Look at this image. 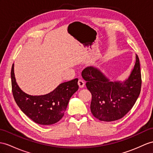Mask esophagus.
Segmentation results:
<instances>
[{
    "label": "esophagus",
    "instance_id": "obj_1",
    "mask_svg": "<svg viewBox=\"0 0 153 153\" xmlns=\"http://www.w3.org/2000/svg\"><path fill=\"white\" fill-rule=\"evenodd\" d=\"M78 84H79L80 88H82L84 87V85H85V82L82 79H79V82H78Z\"/></svg>",
    "mask_w": 153,
    "mask_h": 153
}]
</instances>
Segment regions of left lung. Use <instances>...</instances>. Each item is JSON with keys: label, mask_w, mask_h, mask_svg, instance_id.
<instances>
[{"label": "left lung", "mask_w": 153, "mask_h": 153, "mask_svg": "<svg viewBox=\"0 0 153 153\" xmlns=\"http://www.w3.org/2000/svg\"><path fill=\"white\" fill-rule=\"evenodd\" d=\"M91 92L90 108L94 116L100 121L110 122L120 120L132 109L141 91V76L140 59L136 62L127 79L110 81L99 69L87 67L82 72Z\"/></svg>", "instance_id": "obj_1"}]
</instances>
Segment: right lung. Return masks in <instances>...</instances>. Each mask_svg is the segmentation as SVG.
<instances>
[{
  "mask_svg": "<svg viewBox=\"0 0 153 153\" xmlns=\"http://www.w3.org/2000/svg\"><path fill=\"white\" fill-rule=\"evenodd\" d=\"M12 93L23 112L38 124L53 125L63 117L70 98L79 89L78 79L59 84L53 91L43 95H30L23 91L16 82L14 64L11 71Z\"/></svg>",
  "mask_w": 153,
  "mask_h": 153,
  "instance_id": "obj_1",
  "label": "right lung"
}]
</instances>
